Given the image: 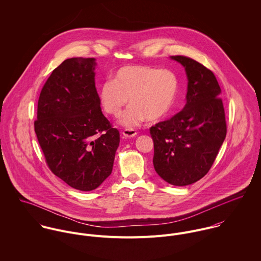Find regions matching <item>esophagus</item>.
Returning <instances> with one entry per match:
<instances>
[{
	"instance_id": "esophagus-1",
	"label": "esophagus",
	"mask_w": 261,
	"mask_h": 261,
	"mask_svg": "<svg viewBox=\"0 0 261 261\" xmlns=\"http://www.w3.org/2000/svg\"><path fill=\"white\" fill-rule=\"evenodd\" d=\"M122 135L124 138H134L135 136H137V130L134 128H125L123 129Z\"/></svg>"
}]
</instances>
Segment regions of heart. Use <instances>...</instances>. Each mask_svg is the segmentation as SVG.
<instances>
[{
	"instance_id": "obj_1",
	"label": "heart",
	"mask_w": 261,
	"mask_h": 261,
	"mask_svg": "<svg viewBox=\"0 0 261 261\" xmlns=\"http://www.w3.org/2000/svg\"><path fill=\"white\" fill-rule=\"evenodd\" d=\"M179 91V78L170 69L147 65H128L119 68L112 79L98 87V99L103 111L117 117L128 102L122 115L125 127L140 125L147 119L158 121L173 109Z\"/></svg>"
}]
</instances>
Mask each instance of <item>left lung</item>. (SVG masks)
<instances>
[{
    "label": "left lung",
    "instance_id": "1",
    "mask_svg": "<svg viewBox=\"0 0 261 261\" xmlns=\"http://www.w3.org/2000/svg\"><path fill=\"white\" fill-rule=\"evenodd\" d=\"M188 78L184 109L149 128L156 174L174 186L202 179L212 167L226 137L221 88L214 73L186 56H171Z\"/></svg>",
    "mask_w": 261,
    "mask_h": 261
}]
</instances>
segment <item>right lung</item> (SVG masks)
Here are the masks:
<instances>
[{
	"instance_id": "1",
	"label": "right lung",
	"mask_w": 261,
	"mask_h": 261,
	"mask_svg": "<svg viewBox=\"0 0 261 261\" xmlns=\"http://www.w3.org/2000/svg\"><path fill=\"white\" fill-rule=\"evenodd\" d=\"M95 58L64 60L44 84L34 122L52 173L79 191H92L112 174L119 133L100 109Z\"/></svg>"
}]
</instances>
